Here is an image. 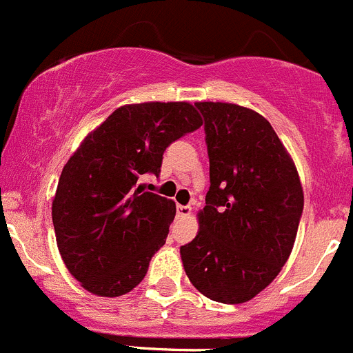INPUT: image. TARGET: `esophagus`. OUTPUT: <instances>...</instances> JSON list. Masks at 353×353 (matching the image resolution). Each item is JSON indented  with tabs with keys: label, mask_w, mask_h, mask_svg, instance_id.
I'll return each mask as SVG.
<instances>
[{
	"label": "esophagus",
	"mask_w": 353,
	"mask_h": 353,
	"mask_svg": "<svg viewBox=\"0 0 353 353\" xmlns=\"http://www.w3.org/2000/svg\"><path fill=\"white\" fill-rule=\"evenodd\" d=\"M190 212H192V208H190L189 205H176V213H179V216H189Z\"/></svg>",
	"instance_id": "34e87169"
}]
</instances>
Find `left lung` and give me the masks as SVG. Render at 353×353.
I'll use <instances>...</instances> for the list:
<instances>
[{
	"label": "left lung",
	"instance_id": "left-lung-1",
	"mask_svg": "<svg viewBox=\"0 0 353 353\" xmlns=\"http://www.w3.org/2000/svg\"><path fill=\"white\" fill-rule=\"evenodd\" d=\"M205 119L210 190L199 231L180 247L203 296L238 305L273 282L287 263L303 215L294 161L270 122L232 103H196Z\"/></svg>",
	"mask_w": 353,
	"mask_h": 353
}]
</instances>
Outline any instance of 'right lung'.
<instances>
[{"label":"right lung","instance_id":"obj_1","mask_svg":"<svg viewBox=\"0 0 353 353\" xmlns=\"http://www.w3.org/2000/svg\"><path fill=\"white\" fill-rule=\"evenodd\" d=\"M203 125L187 101L124 105L89 132L64 164L52 201V222L68 271L89 292L117 297L147 274L166 243L176 206L137 185L161 173L174 140Z\"/></svg>","mask_w":353,"mask_h":353}]
</instances>
